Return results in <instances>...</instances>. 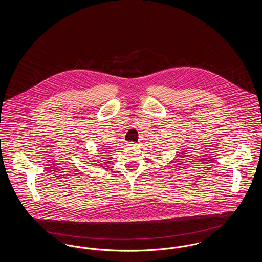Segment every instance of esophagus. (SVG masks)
<instances>
[{"instance_id":"34e87169","label":"esophagus","mask_w":262,"mask_h":262,"mask_svg":"<svg viewBox=\"0 0 262 262\" xmlns=\"http://www.w3.org/2000/svg\"><path fill=\"white\" fill-rule=\"evenodd\" d=\"M126 145H127V146H132V147H135V146H137V142H134V141H129V142H126Z\"/></svg>"}]
</instances>
